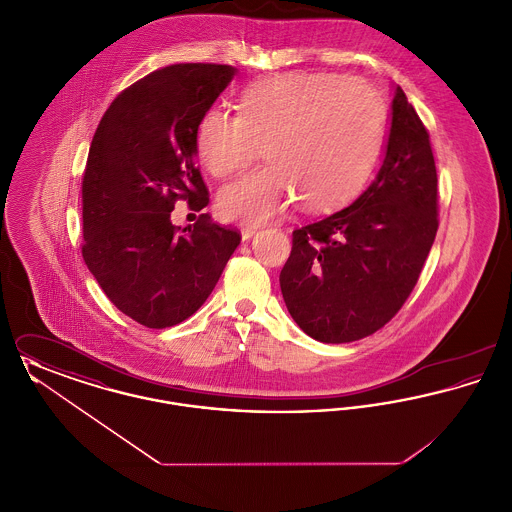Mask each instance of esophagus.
<instances>
[{"label": "esophagus", "mask_w": 512, "mask_h": 512, "mask_svg": "<svg viewBox=\"0 0 512 512\" xmlns=\"http://www.w3.org/2000/svg\"><path fill=\"white\" fill-rule=\"evenodd\" d=\"M257 230H259V226H242V238L244 240H249V238H253L255 234H257Z\"/></svg>", "instance_id": "esophagus-1"}]
</instances>
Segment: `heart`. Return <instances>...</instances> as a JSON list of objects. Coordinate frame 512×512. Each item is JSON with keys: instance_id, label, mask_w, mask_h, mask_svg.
Segmentation results:
<instances>
[{"instance_id": "heart-1", "label": "heart", "mask_w": 512, "mask_h": 512, "mask_svg": "<svg viewBox=\"0 0 512 512\" xmlns=\"http://www.w3.org/2000/svg\"><path fill=\"white\" fill-rule=\"evenodd\" d=\"M386 109L359 78L292 73L249 84L240 113L209 109L197 124L195 151L217 178H232L255 159L267 165L220 192L224 219L259 224L282 215L295 199L326 213L363 188L378 159Z\"/></svg>"}]
</instances>
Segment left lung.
Returning a JSON list of instances; mask_svg holds the SVG:
<instances>
[{
  "label": "left lung",
  "instance_id": "8db88e82",
  "mask_svg": "<svg viewBox=\"0 0 512 512\" xmlns=\"http://www.w3.org/2000/svg\"><path fill=\"white\" fill-rule=\"evenodd\" d=\"M438 224L430 134L397 86L376 180L349 207L293 230L280 272L293 320L322 343L374 334L409 299Z\"/></svg>",
  "mask_w": 512,
  "mask_h": 512
}]
</instances>
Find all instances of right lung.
I'll use <instances>...</instances> for the list:
<instances>
[{
  "mask_svg": "<svg viewBox=\"0 0 512 512\" xmlns=\"http://www.w3.org/2000/svg\"><path fill=\"white\" fill-rule=\"evenodd\" d=\"M236 69L178 63L122 90L94 134L82 178V257L109 301L147 328L192 317L242 236L199 215L174 226L178 199L201 211L209 190L195 167L201 117Z\"/></svg>",
  "mask_w": 512,
  "mask_h": 512,
  "instance_id": "obj_1",
  "label": "right lung"
}]
</instances>
